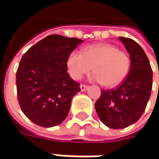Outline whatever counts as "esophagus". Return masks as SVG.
I'll return each mask as SVG.
<instances>
[{"instance_id":"1","label":"esophagus","mask_w":159,"mask_h":159,"mask_svg":"<svg viewBox=\"0 0 159 159\" xmlns=\"http://www.w3.org/2000/svg\"><path fill=\"white\" fill-rule=\"evenodd\" d=\"M80 90H81L82 92L83 91H86L87 89H89V87H88L87 85H83V84H81V85L80 86Z\"/></svg>"}]
</instances>
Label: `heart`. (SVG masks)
<instances>
[{
    "label": "heart",
    "instance_id": "1",
    "mask_svg": "<svg viewBox=\"0 0 159 159\" xmlns=\"http://www.w3.org/2000/svg\"><path fill=\"white\" fill-rule=\"evenodd\" d=\"M67 69L73 80H80L92 70L91 79L107 88L119 85L130 70L131 61L127 53L112 44L98 43L86 47L82 53L73 51L67 58Z\"/></svg>",
    "mask_w": 159,
    "mask_h": 159
}]
</instances>
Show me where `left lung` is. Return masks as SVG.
Here are the masks:
<instances>
[{
    "label": "left lung",
    "mask_w": 159,
    "mask_h": 159,
    "mask_svg": "<svg viewBox=\"0 0 159 159\" xmlns=\"http://www.w3.org/2000/svg\"><path fill=\"white\" fill-rule=\"evenodd\" d=\"M129 53V74L116 89L102 90L95 103L102 122L110 128L121 129L135 123L144 112L152 89V70L146 54L138 43L119 37Z\"/></svg>",
    "instance_id": "obj_1"
}]
</instances>
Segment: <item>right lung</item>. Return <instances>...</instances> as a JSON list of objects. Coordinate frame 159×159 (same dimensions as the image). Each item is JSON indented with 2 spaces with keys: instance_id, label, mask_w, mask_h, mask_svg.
<instances>
[{
  "instance_id": "obj_1",
  "label": "right lung",
  "mask_w": 159,
  "mask_h": 159,
  "mask_svg": "<svg viewBox=\"0 0 159 159\" xmlns=\"http://www.w3.org/2000/svg\"><path fill=\"white\" fill-rule=\"evenodd\" d=\"M83 40L48 35L22 57L16 70L17 99L24 114L34 124L51 127L61 124L80 83L67 72V58Z\"/></svg>"
}]
</instances>
